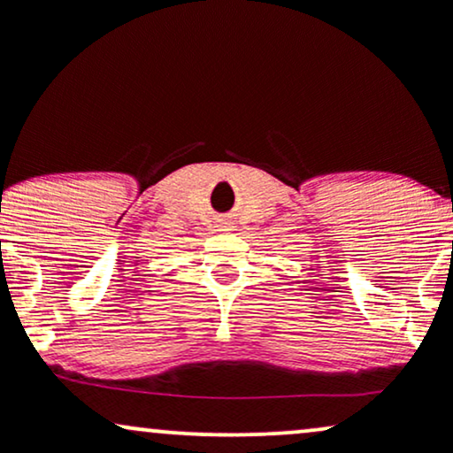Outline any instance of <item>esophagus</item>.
<instances>
[{
  "mask_svg": "<svg viewBox=\"0 0 453 453\" xmlns=\"http://www.w3.org/2000/svg\"><path fill=\"white\" fill-rule=\"evenodd\" d=\"M215 227H217V232H234V221L232 219H219L215 223Z\"/></svg>",
  "mask_w": 453,
  "mask_h": 453,
  "instance_id": "1",
  "label": "esophagus"
}]
</instances>
